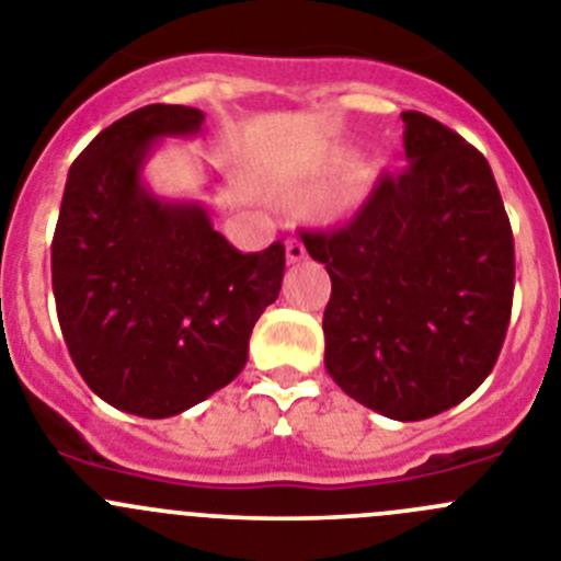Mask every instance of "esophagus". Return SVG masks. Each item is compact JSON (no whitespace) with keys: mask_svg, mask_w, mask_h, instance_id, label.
Masks as SVG:
<instances>
[{"mask_svg":"<svg viewBox=\"0 0 561 561\" xmlns=\"http://www.w3.org/2000/svg\"><path fill=\"white\" fill-rule=\"evenodd\" d=\"M285 256H287V262H293V265H296V262H301V260H307V249H305V243H301L299 237H287Z\"/></svg>","mask_w":561,"mask_h":561,"instance_id":"obj_1","label":"esophagus"}]
</instances>
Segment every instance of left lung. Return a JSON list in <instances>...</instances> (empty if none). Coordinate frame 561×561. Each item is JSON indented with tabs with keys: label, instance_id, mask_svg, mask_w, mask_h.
I'll return each mask as SVG.
<instances>
[{
	"label": "left lung",
	"instance_id": "left-lung-1",
	"mask_svg": "<svg viewBox=\"0 0 561 561\" xmlns=\"http://www.w3.org/2000/svg\"><path fill=\"white\" fill-rule=\"evenodd\" d=\"M408 168L382 173L350 224L301 231L324 262V363L352 400L419 422L476 391L512 318L514 237L481 150L402 111Z\"/></svg>",
	"mask_w": 561,
	"mask_h": 561
}]
</instances>
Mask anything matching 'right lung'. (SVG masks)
I'll return each instance as SVG.
<instances>
[{
	"label": "right lung",
	"mask_w": 561,
	"mask_h": 561,
	"mask_svg": "<svg viewBox=\"0 0 561 561\" xmlns=\"http://www.w3.org/2000/svg\"><path fill=\"white\" fill-rule=\"evenodd\" d=\"M204 111L153 103L100 130L72 161L53 237L67 350L100 400L164 419L229 386L256 318L279 296L285 245L243 254L201 204L159 201L142 164L161 136H193Z\"/></svg>",
	"instance_id": "right-lung-1"
}]
</instances>
